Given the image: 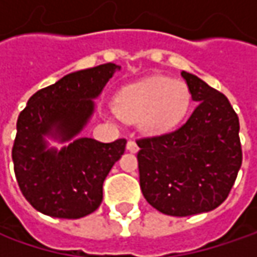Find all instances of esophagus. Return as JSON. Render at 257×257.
I'll use <instances>...</instances> for the list:
<instances>
[{"label": "esophagus", "instance_id": "1", "mask_svg": "<svg viewBox=\"0 0 257 257\" xmlns=\"http://www.w3.org/2000/svg\"><path fill=\"white\" fill-rule=\"evenodd\" d=\"M127 150L132 152V153H137L139 152V146H137V143L134 140H128L127 142Z\"/></svg>", "mask_w": 257, "mask_h": 257}]
</instances>
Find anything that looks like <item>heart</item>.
<instances>
[{"label":"heart","mask_w":257,"mask_h":257,"mask_svg":"<svg viewBox=\"0 0 257 257\" xmlns=\"http://www.w3.org/2000/svg\"><path fill=\"white\" fill-rule=\"evenodd\" d=\"M190 105V93L182 81L152 77L121 88L114 98L115 113L127 121H140L146 133L174 128Z\"/></svg>","instance_id":"b5f03b06"}]
</instances>
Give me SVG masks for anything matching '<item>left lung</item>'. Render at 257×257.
Instances as JSON below:
<instances>
[{"mask_svg": "<svg viewBox=\"0 0 257 257\" xmlns=\"http://www.w3.org/2000/svg\"><path fill=\"white\" fill-rule=\"evenodd\" d=\"M197 105L169 133L137 140L144 199L169 216L210 212L229 196L242 166L239 117L224 94L182 71Z\"/></svg>", "mask_w": 257, "mask_h": 257, "instance_id": "1", "label": "left lung"}]
</instances>
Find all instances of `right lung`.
Masks as SVG:
<instances>
[{
  "instance_id": "right-lung-1",
  "label": "right lung",
  "mask_w": 257,
  "mask_h": 257,
  "mask_svg": "<svg viewBox=\"0 0 257 257\" xmlns=\"http://www.w3.org/2000/svg\"><path fill=\"white\" fill-rule=\"evenodd\" d=\"M121 67L113 63L64 75L33 94L17 120L13 146L15 179L35 210L60 219H80L98 209L103 183L125 149V139L101 143L75 139L60 152L45 136L64 143L93 115V98Z\"/></svg>"
}]
</instances>
